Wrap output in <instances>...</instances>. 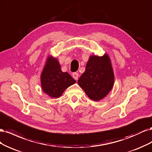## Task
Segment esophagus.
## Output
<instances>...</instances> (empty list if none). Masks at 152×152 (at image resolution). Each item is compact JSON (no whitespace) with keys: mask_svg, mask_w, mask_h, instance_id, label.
<instances>
[{"mask_svg":"<svg viewBox=\"0 0 152 152\" xmlns=\"http://www.w3.org/2000/svg\"><path fill=\"white\" fill-rule=\"evenodd\" d=\"M78 76H79V75H78L77 72H73L72 73V77L75 80H77L78 79Z\"/></svg>","mask_w":152,"mask_h":152,"instance_id":"34e87169","label":"esophagus"}]
</instances>
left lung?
<instances>
[{
    "label": "left lung",
    "instance_id": "left-lung-1",
    "mask_svg": "<svg viewBox=\"0 0 152 152\" xmlns=\"http://www.w3.org/2000/svg\"><path fill=\"white\" fill-rule=\"evenodd\" d=\"M114 76L109 56H91L84 73L77 81L90 99L99 101L112 88Z\"/></svg>",
    "mask_w": 152,
    "mask_h": 152
}]
</instances>
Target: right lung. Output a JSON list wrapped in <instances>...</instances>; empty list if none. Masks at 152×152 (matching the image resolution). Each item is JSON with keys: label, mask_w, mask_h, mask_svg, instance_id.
<instances>
[{"label": "right lung", "mask_w": 152, "mask_h": 152, "mask_svg": "<svg viewBox=\"0 0 152 152\" xmlns=\"http://www.w3.org/2000/svg\"><path fill=\"white\" fill-rule=\"evenodd\" d=\"M41 83L43 91L45 94L52 98H57L76 81L69 73L61 71L56 58L49 57L42 73Z\"/></svg>", "instance_id": "right-lung-1"}]
</instances>
